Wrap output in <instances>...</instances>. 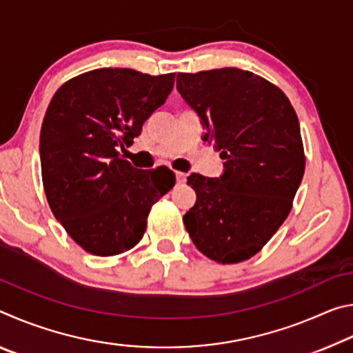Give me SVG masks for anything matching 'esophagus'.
Segmentation results:
<instances>
[{
	"instance_id": "esophagus-1",
	"label": "esophagus",
	"mask_w": 353,
	"mask_h": 353,
	"mask_svg": "<svg viewBox=\"0 0 353 353\" xmlns=\"http://www.w3.org/2000/svg\"><path fill=\"white\" fill-rule=\"evenodd\" d=\"M176 179H177V183H185V182H187V174H185V172H182V171H177Z\"/></svg>"
}]
</instances>
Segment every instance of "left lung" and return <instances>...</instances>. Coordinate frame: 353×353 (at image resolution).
Masks as SVG:
<instances>
[{
	"instance_id": "8db88e82",
	"label": "left lung",
	"mask_w": 353,
	"mask_h": 353,
	"mask_svg": "<svg viewBox=\"0 0 353 353\" xmlns=\"http://www.w3.org/2000/svg\"><path fill=\"white\" fill-rule=\"evenodd\" d=\"M177 90L199 113L204 141L225 160L219 179L188 177L198 199L183 224L210 260H249L283 224L302 182L305 152L296 110L277 85L240 68L179 73Z\"/></svg>"
}]
</instances>
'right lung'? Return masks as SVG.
I'll list each match as a JSON object with an SVG mask.
<instances>
[{
  "instance_id": "1",
  "label": "right lung",
  "mask_w": 353,
  "mask_h": 353,
  "mask_svg": "<svg viewBox=\"0 0 353 353\" xmlns=\"http://www.w3.org/2000/svg\"><path fill=\"white\" fill-rule=\"evenodd\" d=\"M174 76L92 70L65 82L48 105L40 130L45 194L56 219L88 254L132 249L152 205L174 187L171 170L134 168L119 152L165 104Z\"/></svg>"
}]
</instances>
